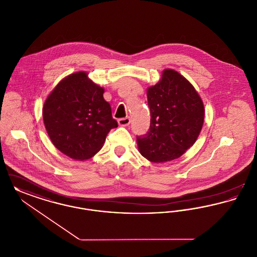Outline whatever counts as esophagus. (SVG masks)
Instances as JSON below:
<instances>
[{"label":"esophagus","mask_w":257,"mask_h":257,"mask_svg":"<svg viewBox=\"0 0 257 257\" xmlns=\"http://www.w3.org/2000/svg\"><path fill=\"white\" fill-rule=\"evenodd\" d=\"M117 122H118L119 126H128L131 122V119H130V117H124V118L118 119Z\"/></svg>","instance_id":"esophagus-1"}]
</instances>
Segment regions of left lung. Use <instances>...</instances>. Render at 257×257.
Segmentation results:
<instances>
[{
	"label": "left lung",
	"mask_w": 257,
	"mask_h": 257,
	"mask_svg": "<svg viewBox=\"0 0 257 257\" xmlns=\"http://www.w3.org/2000/svg\"><path fill=\"white\" fill-rule=\"evenodd\" d=\"M150 131L137 138L140 153L152 163L181 157L194 146L204 122V105L181 74L165 69L159 82L147 89Z\"/></svg>",
	"instance_id": "left-lung-1"
}]
</instances>
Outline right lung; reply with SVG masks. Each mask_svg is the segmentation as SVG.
<instances>
[{
    "mask_svg": "<svg viewBox=\"0 0 257 257\" xmlns=\"http://www.w3.org/2000/svg\"><path fill=\"white\" fill-rule=\"evenodd\" d=\"M105 89L79 71L63 78L46 98L42 116L50 140L69 158L86 161L103 147L110 129L117 127Z\"/></svg>",
    "mask_w": 257,
    "mask_h": 257,
    "instance_id": "obj_1",
    "label": "right lung"
}]
</instances>
